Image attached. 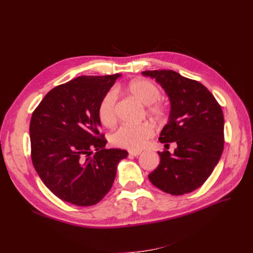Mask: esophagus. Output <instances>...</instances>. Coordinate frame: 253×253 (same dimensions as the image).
<instances>
[{"label": "esophagus", "instance_id": "obj_1", "mask_svg": "<svg viewBox=\"0 0 253 253\" xmlns=\"http://www.w3.org/2000/svg\"><path fill=\"white\" fill-rule=\"evenodd\" d=\"M139 154H141V151H129V155L131 157H138Z\"/></svg>", "mask_w": 253, "mask_h": 253}]
</instances>
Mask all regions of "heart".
<instances>
[{
	"mask_svg": "<svg viewBox=\"0 0 253 253\" xmlns=\"http://www.w3.org/2000/svg\"><path fill=\"white\" fill-rule=\"evenodd\" d=\"M127 92L143 105H148V113L157 120L165 116L166 107L158 101L161 90L151 80L135 79L127 85ZM116 96L110 91L102 100L98 107V116L101 124L105 127H112L116 123ZM153 127L149 123L140 125H123L112 133L111 142L116 147L125 148L136 151L146 146L150 138L153 136Z\"/></svg>",
	"mask_w": 253,
	"mask_h": 253,
	"instance_id": "obj_1",
	"label": "heart"
}]
</instances>
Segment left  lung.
Here are the masks:
<instances>
[{
  "label": "left lung",
  "mask_w": 253,
  "mask_h": 253,
  "mask_svg": "<svg viewBox=\"0 0 253 253\" xmlns=\"http://www.w3.org/2000/svg\"><path fill=\"white\" fill-rule=\"evenodd\" d=\"M162 85L170 102L169 122L159 140L165 148L176 143L174 153L159 152L160 164L149 179L173 196L189 193L204 184L224 149V115L213 94L196 80L174 71H146Z\"/></svg>",
  "instance_id": "1"
}]
</instances>
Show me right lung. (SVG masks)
I'll list each match as a JSON object with an SVG mask.
<instances>
[{
    "instance_id": "add662e5",
    "label": "right lung",
    "mask_w": 253,
    "mask_h": 253,
    "mask_svg": "<svg viewBox=\"0 0 253 253\" xmlns=\"http://www.w3.org/2000/svg\"><path fill=\"white\" fill-rule=\"evenodd\" d=\"M121 74L80 76L53 88L32 113L31 160L43 184L78 207L100 202L128 152L105 149L98 107ZM93 151L96 153L92 156Z\"/></svg>"
}]
</instances>
